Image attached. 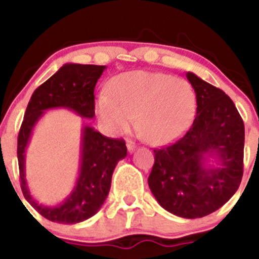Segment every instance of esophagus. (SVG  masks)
Here are the masks:
<instances>
[{
  "label": "esophagus",
  "mask_w": 259,
  "mask_h": 259,
  "mask_svg": "<svg viewBox=\"0 0 259 259\" xmlns=\"http://www.w3.org/2000/svg\"><path fill=\"white\" fill-rule=\"evenodd\" d=\"M126 148H127V151H129L130 154L132 153H134V150H135V148H137V145H135V143H133V142H127L126 143Z\"/></svg>",
  "instance_id": "1"
}]
</instances>
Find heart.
I'll use <instances>...</instances> for the list:
<instances>
[{
	"label": "heart",
	"instance_id": "heart-1",
	"mask_svg": "<svg viewBox=\"0 0 259 259\" xmlns=\"http://www.w3.org/2000/svg\"><path fill=\"white\" fill-rule=\"evenodd\" d=\"M197 96L187 80L144 70L119 75L111 93L96 100V111L111 134H122L135 121L148 142L165 144L180 137L192 124Z\"/></svg>",
	"mask_w": 259,
	"mask_h": 259
}]
</instances>
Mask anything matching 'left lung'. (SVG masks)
I'll return each mask as SVG.
<instances>
[{
  "mask_svg": "<svg viewBox=\"0 0 259 259\" xmlns=\"http://www.w3.org/2000/svg\"><path fill=\"white\" fill-rule=\"evenodd\" d=\"M197 96V116L178 142L155 149L148 178L159 204L174 215H208L234 195L243 176L244 124L221 89L187 72Z\"/></svg>",
  "mask_w": 259,
  "mask_h": 259,
  "instance_id": "8db88e82",
  "label": "left lung"
}]
</instances>
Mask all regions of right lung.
<instances>
[{"label": "right lung", "instance_id": "obj_1", "mask_svg": "<svg viewBox=\"0 0 259 259\" xmlns=\"http://www.w3.org/2000/svg\"><path fill=\"white\" fill-rule=\"evenodd\" d=\"M106 66L65 64L33 91L17 139V159L23 197L42 217L55 223L75 224L91 218L103 207L109 194L117 161L126 156L122 139H110L93 126L81 129L79 177L74 189L57 205L40 204L31 195L26 180V149L33 127L45 111L69 109L81 117L95 116L94 89Z\"/></svg>", "mask_w": 259, "mask_h": 259}]
</instances>
